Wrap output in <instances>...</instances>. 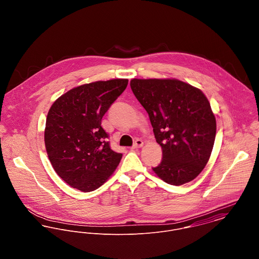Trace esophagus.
I'll return each mask as SVG.
<instances>
[{
	"label": "esophagus",
	"instance_id": "esophagus-1",
	"mask_svg": "<svg viewBox=\"0 0 259 259\" xmlns=\"http://www.w3.org/2000/svg\"><path fill=\"white\" fill-rule=\"evenodd\" d=\"M144 146V143H143V141H141V140H137L136 142H135V144H134V146H133V149H136V148H141L142 147Z\"/></svg>",
	"mask_w": 259,
	"mask_h": 259
}]
</instances>
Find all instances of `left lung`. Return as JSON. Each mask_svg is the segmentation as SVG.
I'll return each instance as SVG.
<instances>
[{
  "mask_svg": "<svg viewBox=\"0 0 259 259\" xmlns=\"http://www.w3.org/2000/svg\"><path fill=\"white\" fill-rule=\"evenodd\" d=\"M131 88L148 112L162 149L154 174L177 186L194 180L210 157L217 134L215 116L205 95L177 78H133Z\"/></svg>",
  "mask_w": 259,
  "mask_h": 259,
  "instance_id": "1",
  "label": "left lung"
}]
</instances>
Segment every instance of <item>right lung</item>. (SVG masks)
I'll return each mask as SVG.
<instances>
[{"instance_id":"obj_1","label":"right lung","mask_w":259,"mask_h":259,"mask_svg":"<svg viewBox=\"0 0 259 259\" xmlns=\"http://www.w3.org/2000/svg\"><path fill=\"white\" fill-rule=\"evenodd\" d=\"M128 79L98 80L78 85L57 99L49 110L45 146L58 176L83 192L104 185L122 154L113 151L102 118L122 94Z\"/></svg>"}]
</instances>
